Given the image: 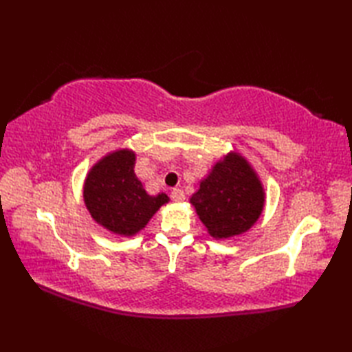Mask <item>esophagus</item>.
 <instances>
[{"label": "esophagus", "instance_id": "1", "mask_svg": "<svg viewBox=\"0 0 352 352\" xmlns=\"http://www.w3.org/2000/svg\"><path fill=\"white\" fill-rule=\"evenodd\" d=\"M170 199L175 201V203H182V201H184V192L182 189H174L170 192Z\"/></svg>", "mask_w": 352, "mask_h": 352}]
</instances>
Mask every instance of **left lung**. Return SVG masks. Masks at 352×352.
I'll list each match as a JSON object with an SVG mask.
<instances>
[{
	"label": "left lung",
	"instance_id": "left-lung-1",
	"mask_svg": "<svg viewBox=\"0 0 352 352\" xmlns=\"http://www.w3.org/2000/svg\"><path fill=\"white\" fill-rule=\"evenodd\" d=\"M190 203L208 233L227 239L243 233L258 219L265 193L250 164L241 155L228 154L201 183Z\"/></svg>",
	"mask_w": 352,
	"mask_h": 352
}]
</instances>
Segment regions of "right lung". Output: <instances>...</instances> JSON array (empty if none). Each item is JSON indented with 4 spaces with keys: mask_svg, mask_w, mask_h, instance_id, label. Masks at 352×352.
Listing matches in <instances>:
<instances>
[{
    "mask_svg": "<svg viewBox=\"0 0 352 352\" xmlns=\"http://www.w3.org/2000/svg\"><path fill=\"white\" fill-rule=\"evenodd\" d=\"M134 154L116 151L96 163L85 183V203L92 218L110 231L133 236L168 203L164 193L148 195L134 174Z\"/></svg>",
    "mask_w": 352,
    "mask_h": 352,
    "instance_id": "obj_1",
    "label": "right lung"
}]
</instances>
